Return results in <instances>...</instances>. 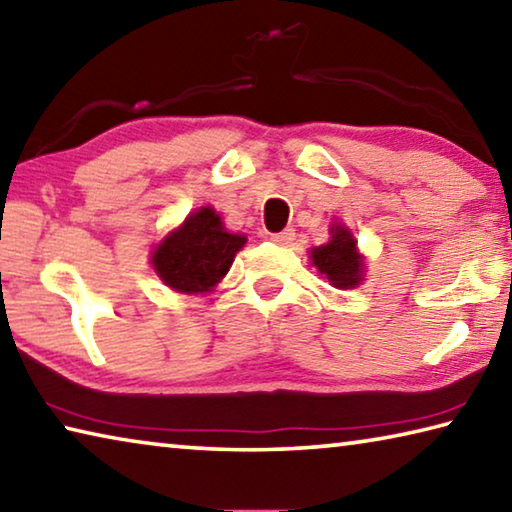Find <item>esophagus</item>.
<instances>
[{"instance_id": "obj_1", "label": "esophagus", "mask_w": 512, "mask_h": 512, "mask_svg": "<svg viewBox=\"0 0 512 512\" xmlns=\"http://www.w3.org/2000/svg\"><path fill=\"white\" fill-rule=\"evenodd\" d=\"M293 239H296V230L293 228H287V230L277 232V235H271V241L277 246H289V244H293Z\"/></svg>"}]
</instances>
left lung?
<instances>
[{
  "mask_svg": "<svg viewBox=\"0 0 512 512\" xmlns=\"http://www.w3.org/2000/svg\"><path fill=\"white\" fill-rule=\"evenodd\" d=\"M329 241L309 250L311 264L336 289H354L363 280V255H359L357 241L343 223H332Z\"/></svg>",
  "mask_w": 512,
  "mask_h": 512,
  "instance_id": "left-lung-1",
  "label": "left lung"
}]
</instances>
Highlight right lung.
<instances>
[{"label":"right lung","instance_id":"1","mask_svg":"<svg viewBox=\"0 0 512 512\" xmlns=\"http://www.w3.org/2000/svg\"><path fill=\"white\" fill-rule=\"evenodd\" d=\"M244 244L246 237L225 230L221 216L205 205L155 246L151 264L173 291L210 293L230 271Z\"/></svg>","mask_w":512,"mask_h":512}]
</instances>
